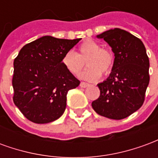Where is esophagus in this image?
Returning <instances> with one entry per match:
<instances>
[{
	"mask_svg": "<svg viewBox=\"0 0 158 158\" xmlns=\"http://www.w3.org/2000/svg\"><path fill=\"white\" fill-rule=\"evenodd\" d=\"M80 85V87H81V88H86V87H88L89 85V84H87V83H85V82H81V83H80V85Z\"/></svg>",
	"mask_w": 158,
	"mask_h": 158,
	"instance_id": "1",
	"label": "esophagus"
}]
</instances>
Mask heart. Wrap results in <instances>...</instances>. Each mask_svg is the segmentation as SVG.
Instances as JSON below:
<instances>
[{
	"label": "heart",
	"mask_w": 158,
	"mask_h": 158,
	"mask_svg": "<svg viewBox=\"0 0 158 158\" xmlns=\"http://www.w3.org/2000/svg\"><path fill=\"white\" fill-rule=\"evenodd\" d=\"M89 67L81 73L80 78L86 81H96L102 73H109L114 62L113 52L108 49L102 48L98 42L85 40L79 46L78 53L73 52L66 53L62 63L66 69L73 75H79L85 63Z\"/></svg>",
	"instance_id": "heart-1"
}]
</instances>
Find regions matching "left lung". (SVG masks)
<instances>
[{
    "mask_svg": "<svg viewBox=\"0 0 158 158\" xmlns=\"http://www.w3.org/2000/svg\"><path fill=\"white\" fill-rule=\"evenodd\" d=\"M114 53L109 77L97 86L98 99L91 103L96 113L107 118H125L142 106L149 85V58L139 39L121 29H109L96 35Z\"/></svg>",
    "mask_w": 158,
    "mask_h": 158,
    "instance_id": "left-lung-1",
    "label": "left lung"
}]
</instances>
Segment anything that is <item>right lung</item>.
I'll use <instances>...</instances> for the list:
<instances>
[{
	"label": "right lung",
	"instance_id": "obj_1",
	"mask_svg": "<svg viewBox=\"0 0 158 158\" xmlns=\"http://www.w3.org/2000/svg\"><path fill=\"white\" fill-rule=\"evenodd\" d=\"M80 40L43 36L24 45L14 59L13 102L31 122L48 123L64 113L67 94L80 82L62 58Z\"/></svg>",
	"mask_w": 158,
	"mask_h": 158
}]
</instances>
